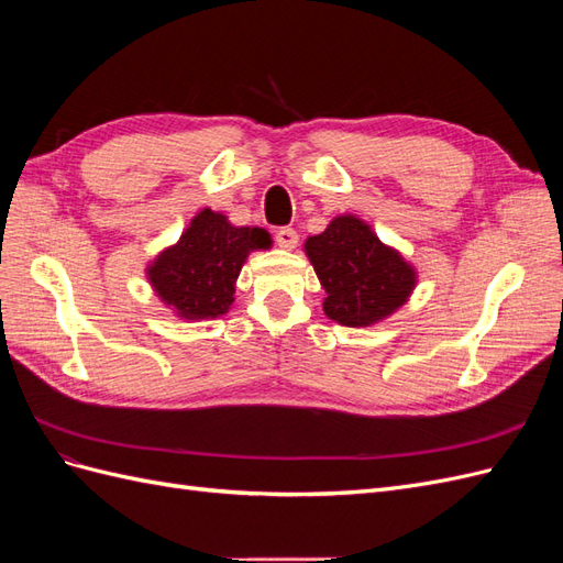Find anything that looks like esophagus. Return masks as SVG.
<instances>
[{"mask_svg":"<svg viewBox=\"0 0 563 563\" xmlns=\"http://www.w3.org/2000/svg\"><path fill=\"white\" fill-rule=\"evenodd\" d=\"M275 242H277L282 249L291 251V249H296V244H298V232H296L294 228H279V230L275 232Z\"/></svg>","mask_w":563,"mask_h":563,"instance_id":"esophagus-1","label":"esophagus"}]
</instances>
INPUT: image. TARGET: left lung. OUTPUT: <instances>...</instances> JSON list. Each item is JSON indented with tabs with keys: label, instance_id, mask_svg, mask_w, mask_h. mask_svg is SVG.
Returning <instances> with one entry per match:
<instances>
[{
	"label": "left lung",
	"instance_id": "left-lung-1",
	"mask_svg": "<svg viewBox=\"0 0 563 563\" xmlns=\"http://www.w3.org/2000/svg\"><path fill=\"white\" fill-rule=\"evenodd\" d=\"M305 251L327 291L323 312L343 327H368L395 312L413 291L411 265L354 216L335 218L305 242Z\"/></svg>",
	"mask_w": 563,
	"mask_h": 563
}]
</instances>
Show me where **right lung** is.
Returning a JSON list of instances; mask_svg holds the SVG:
<instances>
[{"instance_id":"add662e5","label":"right lung","mask_w":563,"mask_h":563,"mask_svg":"<svg viewBox=\"0 0 563 563\" xmlns=\"http://www.w3.org/2000/svg\"><path fill=\"white\" fill-rule=\"evenodd\" d=\"M269 234L261 228H232L225 216L203 209L166 249L147 277L159 298L185 319H213L232 305L234 282L249 251L269 249Z\"/></svg>"}]
</instances>
